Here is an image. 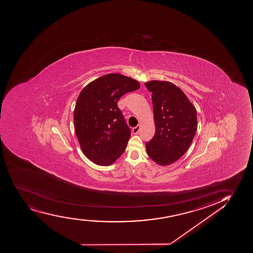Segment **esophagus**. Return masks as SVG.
<instances>
[{
	"mask_svg": "<svg viewBox=\"0 0 253 253\" xmlns=\"http://www.w3.org/2000/svg\"><path fill=\"white\" fill-rule=\"evenodd\" d=\"M140 130V126H135V127L132 128V133L133 134H137L139 132Z\"/></svg>",
	"mask_w": 253,
	"mask_h": 253,
	"instance_id": "34e87169",
	"label": "esophagus"
}]
</instances>
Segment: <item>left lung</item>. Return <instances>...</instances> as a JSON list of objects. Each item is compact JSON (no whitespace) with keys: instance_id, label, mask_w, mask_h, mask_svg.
I'll return each mask as SVG.
<instances>
[{"instance_id":"8db88e82","label":"left lung","mask_w":253,"mask_h":253,"mask_svg":"<svg viewBox=\"0 0 253 253\" xmlns=\"http://www.w3.org/2000/svg\"><path fill=\"white\" fill-rule=\"evenodd\" d=\"M152 92L155 134L146 142L148 157L161 166H169L192 144L198 128L197 111L183 91L170 82L145 83Z\"/></svg>"}]
</instances>
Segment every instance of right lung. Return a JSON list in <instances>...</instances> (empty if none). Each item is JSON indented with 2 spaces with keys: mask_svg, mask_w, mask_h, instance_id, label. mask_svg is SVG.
Here are the masks:
<instances>
[{
  "mask_svg": "<svg viewBox=\"0 0 253 253\" xmlns=\"http://www.w3.org/2000/svg\"><path fill=\"white\" fill-rule=\"evenodd\" d=\"M140 83L120 73L102 76L86 85L77 99L73 121L85 156L99 166L112 165L125 151L131 137L117 102Z\"/></svg>",
  "mask_w": 253,
  "mask_h": 253,
  "instance_id": "obj_1",
  "label": "right lung"
}]
</instances>
